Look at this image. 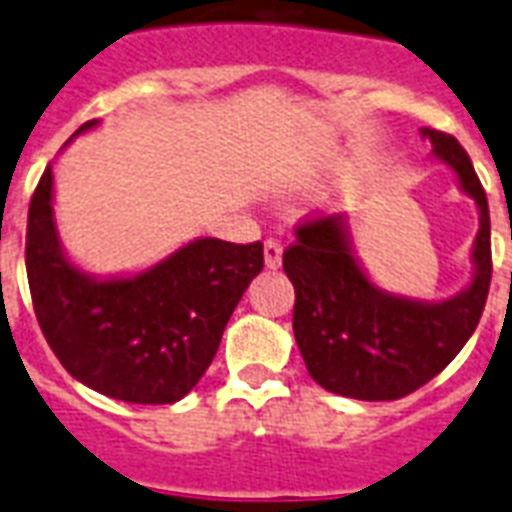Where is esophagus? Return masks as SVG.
I'll return each mask as SVG.
<instances>
[{
    "mask_svg": "<svg viewBox=\"0 0 512 512\" xmlns=\"http://www.w3.org/2000/svg\"><path fill=\"white\" fill-rule=\"evenodd\" d=\"M264 264L269 269H277L283 264V243L277 237H267L264 240Z\"/></svg>",
    "mask_w": 512,
    "mask_h": 512,
    "instance_id": "1",
    "label": "esophagus"
}]
</instances>
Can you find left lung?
<instances>
[{
    "label": "left lung",
    "mask_w": 512,
    "mask_h": 512,
    "mask_svg": "<svg viewBox=\"0 0 512 512\" xmlns=\"http://www.w3.org/2000/svg\"><path fill=\"white\" fill-rule=\"evenodd\" d=\"M438 160L481 211L475 237V277L467 291L441 304L411 301L368 283L352 256L342 219H304L283 253L296 291L293 336L307 371L328 392L355 400H398L438 376L465 342L486 307L491 283L489 202L467 152L443 130H422Z\"/></svg>",
    "instance_id": "obj_1"
}]
</instances>
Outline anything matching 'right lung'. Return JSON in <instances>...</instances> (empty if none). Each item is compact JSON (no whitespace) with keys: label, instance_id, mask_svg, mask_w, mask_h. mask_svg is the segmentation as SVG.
<instances>
[{"label":"right lung","instance_id":"1","mask_svg":"<svg viewBox=\"0 0 512 512\" xmlns=\"http://www.w3.org/2000/svg\"><path fill=\"white\" fill-rule=\"evenodd\" d=\"M85 122L77 133L93 128ZM53 170L31 194L26 275L39 328L74 379L125 403H176L200 382L264 245L202 237L128 280H90L66 261L53 221Z\"/></svg>","mask_w":512,"mask_h":512}]
</instances>
